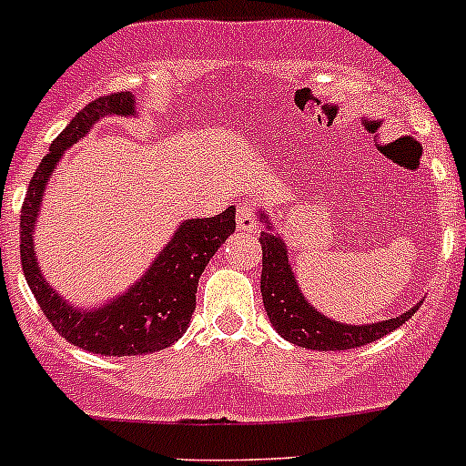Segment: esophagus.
<instances>
[{
  "label": "esophagus",
  "instance_id": "esophagus-1",
  "mask_svg": "<svg viewBox=\"0 0 466 466\" xmlns=\"http://www.w3.org/2000/svg\"><path fill=\"white\" fill-rule=\"evenodd\" d=\"M257 214L250 205H241L237 211V225L241 229H257Z\"/></svg>",
  "mask_w": 466,
  "mask_h": 466
}]
</instances>
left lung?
I'll return each instance as SVG.
<instances>
[{"label":"left lung","mask_w":466,"mask_h":466,"mask_svg":"<svg viewBox=\"0 0 466 466\" xmlns=\"http://www.w3.org/2000/svg\"><path fill=\"white\" fill-rule=\"evenodd\" d=\"M259 243L263 250V309H266L277 333L293 342V345L318 351L354 350V347H363L385 336V333L394 331L403 322L410 320L412 313L420 309L415 307L403 313V316L368 324V327H350V324L329 320V318L320 316L299 293L298 281H295L293 272L289 268V257H286V248L281 238H277L272 232H261Z\"/></svg>","instance_id":"obj_1"}]
</instances>
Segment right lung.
Wrapping results in <instances>:
<instances>
[{"instance_id": "add662e5", "label": "right lung", "mask_w": 466, "mask_h": 466, "mask_svg": "<svg viewBox=\"0 0 466 466\" xmlns=\"http://www.w3.org/2000/svg\"><path fill=\"white\" fill-rule=\"evenodd\" d=\"M135 101L128 92H115L87 103L67 128L54 139L49 153L33 173L20 214V259L31 293L51 327L81 350L101 356L153 354L173 345L189 327L196 309V289L214 252L237 229L234 207L211 218L187 220L173 241L164 248L146 277L124 298L98 311L67 307L54 289L45 284L33 257L31 229L46 177L54 171L63 150L87 133L103 115H133Z\"/></svg>"}]
</instances>
